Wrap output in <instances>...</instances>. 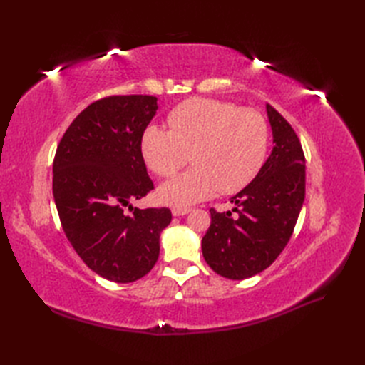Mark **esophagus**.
I'll use <instances>...</instances> for the list:
<instances>
[{"label":"esophagus","instance_id":"obj_1","mask_svg":"<svg viewBox=\"0 0 365 365\" xmlns=\"http://www.w3.org/2000/svg\"><path fill=\"white\" fill-rule=\"evenodd\" d=\"M192 208L190 207H173L172 208V215L173 216H184L187 213H190Z\"/></svg>","mask_w":365,"mask_h":365}]
</instances>
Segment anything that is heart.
Listing matches in <instances>:
<instances>
[{"instance_id": "heart-1", "label": "heart", "mask_w": 365, "mask_h": 365, "mask_svg": "<svg viewBox=\"0 0 365 365\" xmlns=\"http://www.w3.org/2000/svg\"><path fill=\"white\" fill-rule=\"evenodd\" d=\"M168 125L149 126L140 146L149 169L163 178L178 172L190 153L193 168L160 187V200L169 205L235 193L257 175L267 157L268 125L254 109L196 97L175 106Z\"/></svg>"}]
</instances>
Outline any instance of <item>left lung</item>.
I'll return each mask as SVG.
<instances>
[{"label": "left lung", "instance_id": "left-lung-1", "mask_svg": "<svg viewBox=\"0 0 365 365\" xmlns=\"http://www.w3.org/2000/svg\"><path fill=\"white\" fill-rule=\"evenodd\" d=\"M274 148L244 190L231 197V212L210 208L202 237L204 259L219 275L244 280L267 269L288 244L306 192V160L292 126L267 105Z\"/></svg>", "mask_w": 365, "mask_h": 365}]
</instances>
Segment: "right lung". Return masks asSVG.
Here are the masks:
<instances>
[{
    "label": "right lung",
    "mask_w": 365,
    "mask_h": 365,
    "mask_svg": "<svg viewBox=\"0 0 365 365\" xmlns=\"http://www.w3.org/2000/svg\"><path fill=\"white\" fill-rule=\"evenodd\" d=\"M157 109L153 96L96 101L65 130L53 161L65 236L88 268L115 283L135 282L153 268L160 233L172 220L165 207L130 205L153 190L140 143Z\"/></svg>",
    "instance_id": "obj_1"
}]
</instances>
